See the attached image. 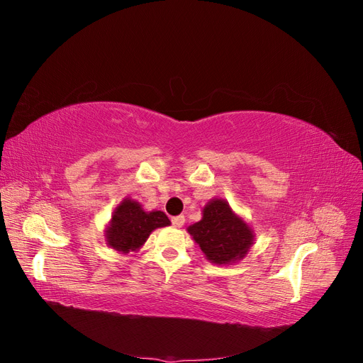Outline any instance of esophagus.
<instances>
[{
	"label": "esophagus",
	"mask_w": 363,
	"mask_h": 363,
	"mask_svg": "<svg viewBox=\"0 0 363 363\" xmlns=\"http://www.w3.org/2000/svg\"><path fill=\"white\" fill-rule=\"evenodd\" d=\"M171 223L174 227H182L184 224V216L183 215H179V216H174L171 219Z\"/></svg>",
	"instance_id": "34e87169"
}]
</instances>
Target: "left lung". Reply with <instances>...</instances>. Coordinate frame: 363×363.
Returning <instances> with one entry per match:
<instances>
[{
	"mask_svg": "<svg viewBox=\"0 0 363 363\" xmlns=\"http://www.w3.org/2000/svg\"><path fill=\"white\" fill-rule=\"evenodd\" d=\"M208 260L225 265L242 259L252 244L251 228L238 218L224 200H212L203 211V219L188 228Z\"/></svg>",
	"mask_w": 363,
	"mask_h": 363,
	"instance_id": "8db88e82",
	"label": "left lung"
}]
</instances>
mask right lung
Segmentation results:
<instances>
[{"label": "right lung", "mask_w": 363, "mask_h": 363, "mask_svg": "<svg viewBox=\"0 0 363 363\" xmlns=\"http://www.w3.org/2000/svg\"><path fill=\"white\" fill-rule=\"evenodd\" d=\"M169 224L171 221L163 212H145L140 204L127 199L113 212L106 239L107 244L116 251H136L144 245L152 230Z\"/></svg>", "instance_id": "add662e5"}]
</instances>
